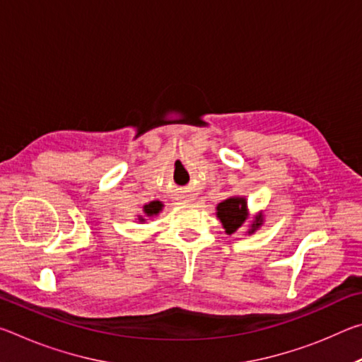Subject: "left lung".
<instances>
[{
    "label": "left lung",
    "instance_id": "left-lung-1",
    "mask_svg": "<svg viewBox=\"0 0 362 362\" xmlns=\"http://www.w3.org/2000/svg\"><path fill=\"white\" fill-rule=\"evenodd\" d=\"M216 216L222 223L226 235H233V233L243 228L246 220L250 218V212L247 207L246 196H228L222 203H218L216 207ZM265 222V216L263 212H257L254 218L250 220V225L247 228V235H254V233L260 228Z\"/></svg>",
    "mask_w": 362,
    "mask_h": 362
}]
</instances>
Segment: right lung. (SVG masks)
<instances>
[{"label":"right lung","instance_id":"obj_1","mask_svg":"<svg viewBox=\"0 0 362 362\" xmlns=\"http://www.w3.org/2000/svg\"><path fill=\"white\" fill-rule=\"evenodd\" d=\"M164 209V204L161 203V201H150L148 204H145L142 207L144 214H140V216H137V220L139 223H145L146 220H148L150 217H158L159 212H161Z\"/></svg>","mask_w":362,"mask_h":362}]
</instances>
